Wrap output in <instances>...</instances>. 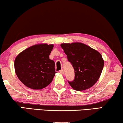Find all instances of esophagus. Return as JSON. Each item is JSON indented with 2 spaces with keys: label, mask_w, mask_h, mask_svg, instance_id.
<instances>
[{
  "label": "esophagus",
  "mask_w": 123,
  "mask_h": 123,
  "mask_svg": "<svg viewBox=\"0 0 123 123\" xmlns=\"http://www.w3.org/2000/svg\"><path fill=\"white\" fill-rule=\"evenodd\" d=\"M60 72L61 74H64V70H63V69H61V70L60 71Z\"/></svg>",
  "instance_id": "1"
}]
</instances>
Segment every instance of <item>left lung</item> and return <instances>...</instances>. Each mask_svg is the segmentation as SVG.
I'll list each match as a JSON object with an SVG mask.
<instances>
[{"mask_svg": "<svg viewBox=\"0 0 123 123\" xmlns=\"http://www.w3.org/2000/svg\"><path fill=\"white\" fill-rule=\"evenodd\" d=\"M61 46L74 70V79L68 81L72 88L81 91L94 85L104 67L100 53L82 43H62Z\"/></svg>", "mask_w": 123, "mask_h": 123, "instance_id": "1", "label": "left lung"}]
</instances>
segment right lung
I'll list each match as a JSON object with an SVG mask.
<instances>
[{
    "mask_svg": "<svg viewBox=\"0 0 123 123\" xmlns=\"http://www.w3.org/2000/svg\"><path fill=\"white\" fill-rule=\"evenodd\" d=\"M53 45L40 44L26 49L16 57V74L20 81L33 89L49 85L56 73L54 61L49 58Z\"/></svg>",
    "mask_w": 123,
    "mask_h": 123,
    "instance_id": "add662e5",
    "label": "right lung"
}]
</instances>
